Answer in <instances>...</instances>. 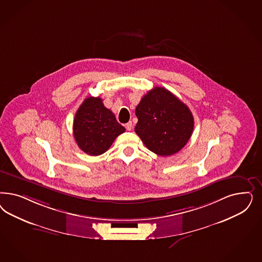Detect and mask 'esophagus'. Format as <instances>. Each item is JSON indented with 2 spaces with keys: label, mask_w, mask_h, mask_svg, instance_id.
<instances>
[{
  "label": "esophagus",
  "mask_w": 262,
  "mask_h": 262,
  "mask_svg": "<svg viewBox=\"0 0 262 262\" xmlns=\"http://www.w3.org/2000/svg\"><path fill=\"white\" fill-rule=\"evenodd\" d=\"M125 128H126L128 131H131V130H132V128H133V124H132V122H131V121L127 122L126 124H125Z\"/></svg>",
  "instance_id": "34e87169"
}]
</instances>
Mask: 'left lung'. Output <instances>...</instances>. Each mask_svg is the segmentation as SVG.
<instances>
[{"mask_svg": "<svg viewBox=\"0 0 262 262\" xmlns=\"http://www.w3.org/2000/svg\"><path fill=\"white\" fill-rule=\"evenodd\" d=\"M135 113L137 135L157 155L169 156L179 151L193 133L191 111L165 88L156 86L146 93Z\"/></svg>", "mask_w": 262, "mask_h": 262, "instance_id": "1", "label": "left lung"}]
</instances>
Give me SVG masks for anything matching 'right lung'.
Instances as JSON below:
<instances>
[{
	"label": "right lung",
	"instance_id": "add662e5",
	"mask_svg": "<svg viewBox=\"0 0 262 262\" xmlns=\"http://www.w3.org/2000/svg\"><path fill=\"white\" fill-rule=\"evenodd\" d=\"M124 131L125 128L104 106L100 97L85 98L73 120V135L78 146L92 156L107 151Z\"/></svg>",
	"mask_w": 262,
	"mask_h": 262
}]
</instances>
